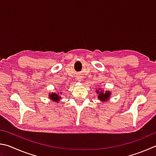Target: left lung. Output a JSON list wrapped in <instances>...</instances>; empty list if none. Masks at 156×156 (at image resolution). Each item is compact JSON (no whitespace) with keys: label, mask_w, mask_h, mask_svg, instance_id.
Wrapping results in <instances>:
<instances>
[{"label":"left lung","mask_w":156,"mask_h":156,"mask_svg":"<svg viewBox=\"0 0 156 156\" xmlns=\"http://www.w3.org/2000/svg\"><path fill=\"white\" fill-rule=\"evenodd\" d=\"M96 93H98V100L101 101V103L105 102L108 100H109L110 98L111 97L112 92H110V90H104L101 89V88H96Z\"/></svg>","instance_id":"8db88e82"}]
</instances>
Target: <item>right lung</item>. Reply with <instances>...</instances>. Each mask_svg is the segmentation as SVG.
<instances>
[{
  "mask_svg": "<svg viewBox=\"0 0 156 156\" xmlns=\"http://www.w3.org/2000/svg\"><path fill=\"white\" fill-rule=\"evenodd\" d=\"M61 92L59 93V92H55V93H49V98L50 100H51L53 101H56V103H58L60 100L61 99Z\"/></svg>",
  "mask_w": 156,
  "mask_h": 156,
  "instance_id": "1",
  "label": "right lung"
}]
</instances>
